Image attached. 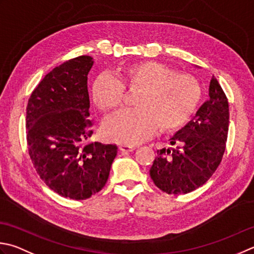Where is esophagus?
<instances>
[{
	"label": "esophagus",
	"mask_w": 254,
	"mask_h": 254,
	"mask_svg": "<svg viewBox=\"0 0 254 254\" xmlns=\"http://www.w3.org/2000/svg\"><path fill=\"white\" fill-rule=\"evenodd\" d=\"M119 150H120L122 153H130L133 152L135 148L131 145H126V144H121L120 146H119Z\"/></svg>",
	"instance_id": "obj_1"
}]
</instances>
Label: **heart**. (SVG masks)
I'll return each mask as SVG.
<instances>
[{
	"mask_svg": "<svg viewBox=\"0 0 254 254\" xmlns=\"http://www.w3.org/2000/svg\"><path fill=\"white\" fill-rule=\"evenodd\" d=\"M124 89L136 91L135 109L104 120L102 133L109 141L138 144L151 138L158 127L177 130L190 121L200 100V84L188 73L176 72L157 62H141L119 69L117 79L101 74L91 84V99L101 111L121 107Z\"/></svg>",
	"mask_w": 254,
	"mask_h": 254,
	"instance_id": "heart-1",
	"label": "heart"
}]
</instances>
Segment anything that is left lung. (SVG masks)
Masks as SVG:
<instances>
[{
    "label": "left lung",
    "instance_id": "8db88e82",
    "mask_svg": "<svg viewBox=\"0 0 254 254\" xmlns=\"http://www.w3.org/2000/svg\"><path fill=\"white\" fill-rule=\"evenodd\" d=\"M229 128V103L215 77L209 84V99L196 116L176 132L173 147L157 151L150 175L166 193L181 195L202 186L222 160Z\"/></svg>",
    "mask_w": 254,
    "mask_h": 254
}]
</instances>
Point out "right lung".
I'll return each instance as SVG.
<instances>
[{
  "mask_svg": "<svg viewBox=\"0 0 254 254\" xmlns=\"http://www.w3.org/2000/svg\"><path fill=\"white\" fill-rule=\"evenodd\" d=\"M90 56L55 67L34 89L26 108V138L33 165L44 183L63 197L83 200L106 185L116 144L90 142L88 73Z\"/></svg>",
  "mask_w": 254,
  "mask_h": 254,
  "instance_id": "add662e5",
  "label": "right lung"
}]
</instances>
